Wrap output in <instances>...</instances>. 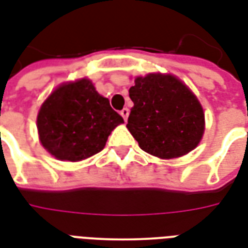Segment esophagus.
<instances>
[{"instance_id": "obj_1", "label": "esophagus", "mask_w": 248, "mask_h": 248, "mask_svg": "<svg viewBox=\"0 0 248 248\" xmlns=\"http://www.w3.org/2000/svg\"><path fill=\"white\" fill-rule=\"evenodd\" d=\"M119 114L124 117V121H127V118H129V109H127V108H124V109L119 111Z\"/></svg>"}]
</instances>
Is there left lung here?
Listing matches in <instances>:
<instances>
[{
    "label": "left lung",
    "mask_w": 248,
    "mask_h": 248,
    "mask_svg": "<svg viewBox=\"0 0 248 248\" xmlns=\"http://www.w3.org/2000/svg\"><path fill=\"white\" fill-rule=\"evenodd\" d=\"M129 96L134 106L126 127L143 151L170 159L199 144L203 134L202 108L175 76L151 73L137 78Z\"/></svg>",
    "instance_id": "obj_1"
}]
</instances>
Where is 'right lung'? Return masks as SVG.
<instances>
[{"mask_svg": "<svg viewBox=\"0 0 248 248\" xmlns=\"http://www.w3.org/2000/svg\"><path fill=\"white\" fill-rule=\"evenodd\" d=\"M42 144L60 160L78 161L100 152L124 118L87 78L59 87L38 114Z\"/></svg>", "mask_w": 248, "mask_h": 248, "instance_id": "right-lung-1", "label": "right lung"}]
</instances>
